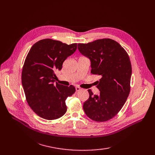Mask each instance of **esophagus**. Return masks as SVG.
Listing matches in <instances>:
<instances>
[{
	"instance_id": "34e87169",
	"label": "esophagus",
	"mask_w": 155,
	"mask_h": 155,
	"mask_svg": "<svg viewBox=\"0 0 155 155\" xmlns=\"http://www.w3.org/2000/svg\"><path fill=\"white\" fill-rule=\"evenodd\" d=\"M76 91H77V92H79V91H81V90H82V88H80L79 87H76Z\"/></svg>"
}]
</instances>
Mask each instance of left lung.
Returning <instances> with one entry per match:
<instances>
[{"label":"left lung","mask_w":155,"mask_h":155,"mask_svg":"<svg viewBox=\"0 0 155 155\" xmlns=\"http://www.w3.org/2000/svg\"><path fill=\"white\" fill-rule=\"evenodd\" d=\"M78 50L91 59V74L101 76L96 86L100 94L94 95L88 90L89 98L84 102L83 110L94 121L109 120L120 112L129 94L132 74L129 56L111 39L79 43Z\"/></svg>","instance_id":"8db88e82"}]
</instances>
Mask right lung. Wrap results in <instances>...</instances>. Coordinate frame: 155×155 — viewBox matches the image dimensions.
<instances>
[{"instance_id":"right-lung-1","label":"right lung","mask_w":155,"mask_h":155,"mask_svg":"<svg viewBox=\"0 0 155 155\" xmlns=\"http://www.w3.org/2000/svg\"><path fill=\"white\" fill-rule=\"evenodd\" d=\"M77 43L67 45L45 39L31 46L22 70V85L26 101L36 114L45 120L61 118L67 110L65 100L76 92L73 85L56 82L55 72L77 49Z\"/></svg>"}]
</instances>
